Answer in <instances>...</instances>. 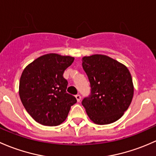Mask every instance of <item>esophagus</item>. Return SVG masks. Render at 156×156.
<instances>
[{
	"mask_svg": "<svg viewBox=\"0 0 156 156\" xmlns=\"http://www.w3.org/2000/svg\"><path fill=\"white\" fill-rule=\"evenodd\" d=\"M75 97H76V101H77L78 102H79V101H80V100H81V96H80V94H76V96H75Z\"/></svg>",
	"mask_w": 156,
	"mask_h": 156,
	"instance_id": "1",
	"label": "esophagus"
}]
</instances>
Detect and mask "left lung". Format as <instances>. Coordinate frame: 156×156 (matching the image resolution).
Listing matches in <instances>:
<instances>
[{
    "instance_id": "8db88e82",
    "label": "left lung",
    "mask_w": 156,
    "mask_h": 156,
    "mask_svg": "<svg viewBox=\"0 0 156 156\" xmlns=\"http://www.w3.org/2000/svg\"><path fill=\"white\" fill-rule=\"evenodd\" d=\"M82 61L91 85V94L82 101L88 116L98 125L117 121L128 110L134 95L129 70L104 55L84 56Z\"/></svg>"
}]
</instances>
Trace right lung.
I'll use <instances>...</instances> for the list:
<instances>
[{
    "instance_id": "obj_1",
    "label": "right lung",
    "mask_w": 156,
    "mask_h": 156,
    "mask_svg": "<svg viewBox=\"0 0 156 156\" xmlns=\"http://www.w3.org/2000/svg\"><path fill=\"white\" fill-rule=\"evenodd\" d=\"M74 58L55 53L43 55L29 64L22 73L19 93L29 115L43 126H56L67 117L70 107L76 103L67 93L65 70Z\"/></svg>"
}]
</instances>
